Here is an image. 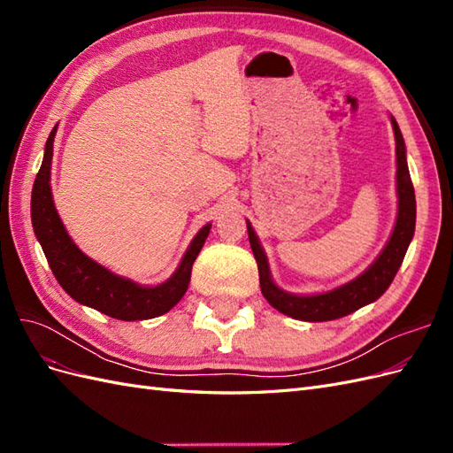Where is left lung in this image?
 <instances>
[{
    "label": "left lung",
    "mask_w": 453,
    "mask_h": 453,
    "mask_svg": "<svg viewBox=\"0 0 453 453\" xmlns=\"http://www.w3.org/2000/svg\"><path fill=\"white\" fill-rule=\"evenodd\" d=\"M391 122L396 142V193H399V215H396V225L386 250L381 251V255L376 258V263L365 273H361L357 280L342 285L331 293L311 296H296L281 291L280 287L273 285L270 278L266 257L263 250H260L251 225L248 223L250 243L258 266L260 291H263L270 306H273L278 311L300 321H331L344 318V315H349L351 311L363 308L365 304L374 303V300L386 293V289L391 285L396 270L403 265V258L406 255L410 240L414 236L416 226V195L406 164L404 140L395 119H391Z\"/></svg>",
    "instance_id": "8db88e82"
}]
</instances>
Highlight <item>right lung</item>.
I'll return each mask as SVG.
<instances>
[{"label": "right lung", "instance_id": "1", "mask_svg": "<svg viewBox=\"0 0 453 453\" xmlns=\"http://www.w3.org/2000/svg\"><path fill=\"white\" fill-rule=\"evenodd\" d=\"M54 134H57V127L49 135L45 157L32 188V225L54 278L77 303L98 310L109 318L140 321L158 318V315L170 311L188 289L190 272H193V265L210 234L211 225H205L198 232L180 268L166 283L157 287H140L130 280L115 276L79 251L72 238L67 236L57 208H54L49 185Z\"/></svg>", "mask_w": 453, "mask_h": 453}]
</instances>
